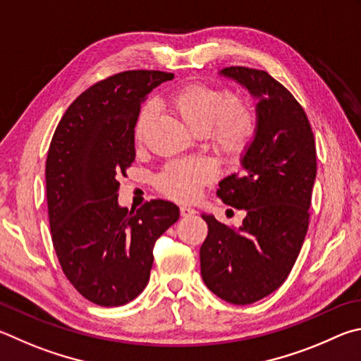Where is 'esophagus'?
Masks as SVG:
<instances>
[{
  "mask_svg": "<svg viewBox=\"0 0 361 361\" xmlns=\"http://www.w3.org/2000/svg\"><path fill=\"white\" fill-rule=\"evenodd\" d=\"M195 214H197V211H195L193 207H190V206H180V216L182 217H192V216H195Z\"/></svg>",
  "mask_w": 361,
  "mask_h": 361,
  "instance_id": "obj_1",
  "label": "esophagus"
}]
</instances>
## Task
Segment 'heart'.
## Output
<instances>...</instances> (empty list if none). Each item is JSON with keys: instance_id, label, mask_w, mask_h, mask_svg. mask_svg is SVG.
<instances>
[{"instance_id": "b5f03b06", "label": "heart", "mask_w": 361, "mask_h": 361, "mask_svg": "<svg viewBox=\"0 0 361 361\" xmlns=\"http://www.w3.org/2000/svg\"><path fill=\"white\" fill-rule=\"evenodd\" d=\"M168 106L188 128L204 133L207 141L220 154L238 157L249 147L257 131V117L247 103L225 88L204 84H187L168 97ZM154 104H145L135 123V137L154 116ZM216 169L204 158H184L169 161L157 177V185L166 197L192 201L201 187L209 182Z\"/></svg>"}]
</instances>
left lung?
I'll return each instance as SVG.
<instances>
[{
    "instance_id": "8db88e82",
    "label": "left lung",
    "mask_w": 361,
    "mask_h": 361,
    "mask_svg": "<svg viewBox=\"0 0 361 361\" xmlns=\"http://www.w3.org/2000/svg\"><path fill=\"white\" fill-rule=\"evenodd\" d=\"M257 98V131L241 173L219 182L217 197L245 209L239 228L203 214L206 241L200 249L206 287L231 305H250L279 288L292 271L309 226L317 174L315 139L307 116L267 71L230 66L220 71Z\"/></svg>"
}]
</instances>
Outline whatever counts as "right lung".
Wrapping results in <instances>:
<instances>
[{
  "label": "right lung",
  "mask_w": 361,
  "mask_h": 361,
  "mask_svg": "<svg viewBox=\"0 0 361 361\" xmlns=\"http://www.w3.org/2000/svg\"><path fill=\"white\" fill-rule=\"evenodd\" d=\"M174 74L123 71L75 98L54 133L46 192L54 249L74 288L98 306H123L147 286L154 244L179 219L171 201L118 206V177L135 161L142 101Z\"/></svg>",
  "instance_id": "1"
}]
</instances>
